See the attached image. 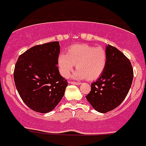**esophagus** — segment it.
Listing matches in <instances>:
<instances>
[{"label":"esophagus","instance_id":"1","mask_svg":"<svg viewBox=\"0 0 146 146\" xmlns=\"http://www.w3.org/2000/svg\"><path fill=\"white\" fill-rule=\"evenodd\" d=\"M69 83H71V84H75V85H80V84H81V83H80V82L71 81V80H70V81H69Z\"/></svg>","mask_w":146,"mask_h":146}]
</instances>
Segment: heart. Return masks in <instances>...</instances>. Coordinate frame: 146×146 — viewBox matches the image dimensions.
<instances>
[{
  "mask_svg": "<svg viewBox=\"0 0 146 146\" xmlns=\"http://www.w3.org/2000/svg\"><path fill=\"white\" fill-rule=\"evenodd\" d=\"M107 60V54L103 48L78 44L69 48L68 54L59 55L58 65L63 77H68L76 64L78 70L73 74L75 78L96 80L104 72Z\"/></svg>",
  "mask_w": 146,
  "mask_h": 146,
  "instance_id": "1",
  "label": "heart"
}]
</instances>
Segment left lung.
I'll use <instances>...</instances> for the list:
<instances>
[{
  "instance_id": "left-lung-1",
  "label": "left lung",
  "mask_w": 146,
  "mask_h": 146,
  "mask_svg": "<svg viewBox=\"0 0 146 146\" xmlns=\"http://www.w3.org/2000/svg\"><path fill=\"white\" fill-rule=\"evenodd\" d=\"M107 65L100 77L91 83L86 96L93 108L100 113L113 111L124 100L133 79V69L129 59L114 46L106 49Z\"/></svg>"
}]
</instances>
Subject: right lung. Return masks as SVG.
Returning <instances> with one entry per match:
<instances>
[{
    "label": "right lung",
    "instance_id": "obj_1",
    "mask_svg": "<svg viewBox=\"0 0 146 146\" xmlns=\"http://www.w3.org/2000/svg\"><path fill=\"white\" fill-rule=\"evenodd\" d=\"M58 41L37 45L18 57L14 68L15 87L33 111L46 113L55 108L68 86L58 68Z\"/></svg>",
    "mask_w": 146,
    "mask_h": 146
}]
</instances>
